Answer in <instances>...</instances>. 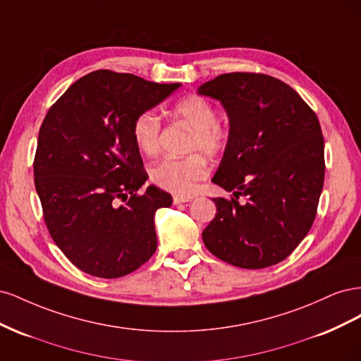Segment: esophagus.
I'll return each instance as SVG.
<instances>
[{"instance_id":"1","label":"esophagus","mask_w":361,"mask_h":361,"mask_svg":"<svg viewBox=\"0 0 361 361\" xmlns=\"http://www.w3.org/2000/svg\"><path fill=\"white\" fill-rule=\"evenodd\" d=\"M194 197H180V195H174L173 197V202L174 204H179V203H187V202H191Z\"/></svg>"}]
</instances>
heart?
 I'll use <instances>...</instances> for the list:
<instances>
[{"label": "heart", "mask_w": 361, "mask_h": 361, "mask_svg": "<svg viewBox=\"0 0 361 361\" xmlns=\"http://www.w3.org/2000/svg\"><path fill=\"white\" fill-rule=\"evenodd\" d=\"M174 114L185 120L194 134L190 150H202L207 157L221 154L227 143V133L216 123L215 106L202 96H188L174 106ZM133 137L138 150L146 157H155L159 152L161 120L154 111L140 113L133 125ZM209 167L199 154L187 158H166L150 169V180L161 190L180 197H191L203 180Z\"/></svg>", "instance_id": "1"}]
</instances>
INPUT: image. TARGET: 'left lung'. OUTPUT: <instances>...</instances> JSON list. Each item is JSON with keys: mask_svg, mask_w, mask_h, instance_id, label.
Segmentation results:
<instances>
[{"mask_svg": "<svg viewBox=\"0 0 361 361\" xmlns=\"http://www.w3.org/2000/svg\"><path fill=\"white\" fill-rule=\"evenodd\" d=\"M197 93L220 101L227 113V145L212 182L233 192L231 200L212 199L216 214L203 243L233 267L276 265L316 216L325 173L319 120L292 87L264 73H224Z\"/></svg>", "mask_w": 361, "mask_h": 361, "instance_id": "8db88e82", "label": "left lung"}]
</instances>
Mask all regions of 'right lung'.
Listing matches in <instances>:
<instances>
[{
  "label": "right lung",
  "mask_w": 361,
  "mask_h": 361,
  "mask_svg": "<svg viewBox=\"0 0 361 361\" xmlns=\"http://www.w3.org/2000/svg\"><path fill=\"white\" fill-rule=\"evenodd\" d=\"M179 87L94 71L43 120L35 158L43 218L54 243L87 274L123 277L157 251L155 212L173 199L155 185L137 194L149 176L133 125Z\"/></svg>",
  "instance_id": "obj_1"
}]
</instances>
